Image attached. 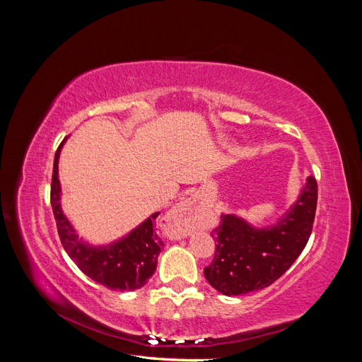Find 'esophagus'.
<instances>
[{
	"label": "esophagus",
	"instance_id": "esophagus-1",
	"mask_svg": "<svg viewBox=\"0 0 362 362\" xmlns=\"http://www.w3.org/2000/svg\"><path fill=\"white\" fill-rule=\"evenodd\" d=\"M204 211L202 201L196 194L189 196L181 201L177 206H173L168 217V223L170 226L172 237H182L187 234L192 228L198 223L199 217Z\"/></svg>",
	"mask_w": 362,
	"mask_h": 362
}]
</instances>
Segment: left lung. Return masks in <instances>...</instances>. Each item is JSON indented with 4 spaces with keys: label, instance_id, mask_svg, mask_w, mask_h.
<instances>
[{
    "label": "left lung",
    "instance_id": "obj_1",
    "mask_svg": "<svg viewBox=\"0 0 362 362\" xmlns=\"http://www.w3.org/2000/svg\"><path fill=\"white\" fill-rule=\"evenodd\" d=\"M315 205L317 182L311 175L276 223L255 226L237 214L223 213L211 234L214 259L204 269L210 286L225 296H240L279 279L308 243Z\"/></svg>",
    "mask_w": 362,
    "mask_h": 362
}]
</instances>
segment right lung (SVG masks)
I'll list each match as a JSON object with an SVG mask.
<instances>
[{"label": "right lung", "mask_w": 362, "mask_h": 362, "mask_svg": "<svg viewBox=\"0 0 362 362\" xmlns=\"http://www.w3.org/2000/svg\"><path fill=\"white\" fill-rule=\"evenodd\" d=\"M60 144L54 157L51 206L56 217L60 242L84 275L104 287L117 291H133L145 286L157 270V258L164 243L156 233V218L160 214L152 213L146 221L119 240L93 246L84 242L76 234L69 218L62 210V185L59 180V158L64 141Z\"/></svg>", "instance_id": "1"}]
</instances>
